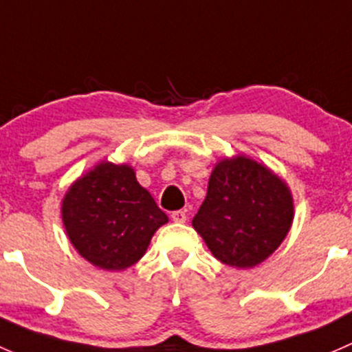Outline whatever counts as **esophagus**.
I'll list each match as a JSON object with an SVG mask.
<instances>
[{
    "instance_id": "obj_1",
    "label": "esophagus",
    "mask_w": 352,
    "mask_h": 352,
    "mask_svg": "<svg viewBox=\"0 0 352 352\" xmlns=\"http://www.w3.org/2000/svg\"><path fill=\"white\" fill-rule=\"evenodd\" d=\"M171 219H173V222H176V223H184L186 222V212H183V210H176V212H173L171 213Z\"/></svg>"
}]
</instances>
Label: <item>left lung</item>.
Masks as SVG:
<instances>
[{
    "label": "left lung",
    "instance_id": "8db88e82",
    "mask_svg": "<svg viewBox=\"0 0 352 352\" xmlns=\"http://www.w3.org/2000/svg\"><path fill=\"white\" fill-rule=\"evenodd\" d=\"M293 217L292 190L285 179L263 162L237 154L215 164L191 223L220 263L249 270L280 248Z\"/></svg>",
    "mask_w": 352,
    "mask_h": 352
}]
</instances>
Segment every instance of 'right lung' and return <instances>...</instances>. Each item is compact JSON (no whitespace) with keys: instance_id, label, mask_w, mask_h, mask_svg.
<instances>
[{"instance_id":"1","label":"right lung","mask_w":352,"mask_h":352,"mask_svg":"<svg viewBox=\"0 0 352 352\" xmlns=\"http://www.w3.org/2000/svg\"><path fill=\"white\" fill-rule=\"evenodd\" d=\"M60 217L72 248L104 271L135 264L169 220L132 166L110 161L98 162L67 188Z\"/></svg>"}]
</instances>
